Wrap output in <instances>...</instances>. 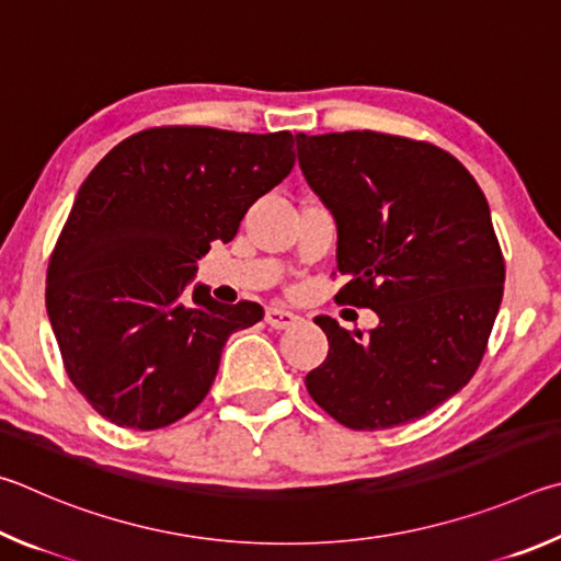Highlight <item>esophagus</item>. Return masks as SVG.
<instances>
[{"instance_id": "34e87169", "label": "esophagus", "mask_w": 561, "mask_h": 561, "mask_svg": "<svg viewBox=\"0 0 561 561\" xmlns=\"http://www.w3.org/2000/svg\"><path fill=\"white\" fill-rule=\"evenodd\" d=\"M265 322H268L273 330H288V328H296L298 322H300V318L296 316V312H290V310L268 308V310H265Z\"/></svg>"}]
</instances>
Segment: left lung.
Wrapping results in <instances>:
<instances>
[{
    "mask_svg": "<svg viewBox=\"0 0 561 561\" xmlns=\"http://www.w3.org/2000/svg\"><path fill=\"white\" fill-rule=\"evenodd\" d=\"M298 162L337 221V302L379 325L325 330L328 359L306 377L316 404L355 431L426 416L463 389L503 300L505 259L483 190L454 154L371 130L298 133Z\"/></svg>",
    "mask_w": 561,
    "mask_h": 561,
    "instance_id": "8db88e82",
    "label": "left lung"
}]
</instances>
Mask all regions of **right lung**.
I'll list each match as a JSON object with an SVG mask.
<instances>
[{"label": "right lung", "instance_id": "right-lung-1", "mask_svg": "<svg viewBox=\"0 0 561 561\" xmlns=\"http://www.w3.org/2000/svg\"><path fill=\"white\" fill-rule=\"evenodd\" d=\"M288 130L167 125L115 145L78 190L46 271V312L68 379L115 426L154 431L209 394L231 332L259 302L224 306L196 259L231 241L249 206L296 164Z\"/></svg>", "mask_w": 561, "mask_h": 561}]
</instances>
